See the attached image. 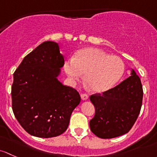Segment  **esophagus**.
I'll list each match as a JSON object with an SVG mask.
<instances>
[{
    "mask_svg": "<svg viewBox=\"0 0 157 157\" xmlns=\"http://www.w3.org/2000/svg\"><path fill=\"white\" fill-rule=\"evenodd\" d=\"M81 98L83 101H86L88 99V95L87 94H81Z\"/></svg>",
    "mask_w": 157,
    "mask_h": 157,
    "instance_id": "34e87169",
    "label": "esophagus"
}]
</instances>
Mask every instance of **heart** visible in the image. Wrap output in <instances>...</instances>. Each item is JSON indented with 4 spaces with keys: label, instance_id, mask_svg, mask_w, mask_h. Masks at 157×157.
Listing matches in <instances>:
<instances>
[{
    "label": "heart",
    "instance_id": "b5f03b06",
    "mask_svg": "<svg viewBox=\"0 0 157 157\" xmlns=\"http://www.w3.org/2000/svg\"><path fill=\"white\" fill-rule=\"evenodd\" d=\"M64 69L72 80L78 81L85 75V83L96 93L112 88L120 80L125 72V64L120 57L107 54L101 49L86 48L68 59Z\"/></svg>",
    "mask_w": 157,
    "mask_h": 157
}]
</instances>
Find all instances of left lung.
I'll return each mask as SVG.
<instances>
[{
	"label": "left lung",
	"instance_id": "obj_1",
	"mask_svg": "<svg viewBox=\"0 0 157 157\" xmlns=\"http://www.w3.org/2000/svg\"><path fill=\"white\" fill-rule=\"evenodd\" d=\"M143 100L140 79L134 69L131 76L113 88L90 95L95 115L90 131L98 138H113L128 133L137 120Z\"/></svg>",
	"mask_w": 157,
	"mask_h": 157
}]
</instances>
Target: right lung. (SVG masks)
Masks as SVG:
<instances>
[{"label":"right lung","instance_id":"add662e5","mask_svg":"<svg viewBox=\"0 0 157 157\" xmlns=\"http://www.w3.org/2000/svg\"><path fill=\"white\" fill-rule=\"evenodd\" d=\"M63 65L58 44L48 41L25 56L13 73V111L31 135L44 138L60 135L80 103L78 92L57 79Z\"/></svg>","mask_w":157,"mask_h":157}]
</instances>
